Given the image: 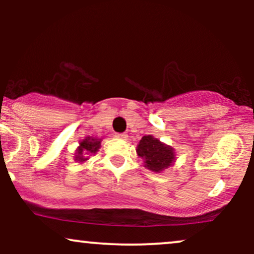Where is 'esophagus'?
<instances>
[{
  "instance_id": "34e87169",
  "label": "esophagus",
  "mask_w": 254,
  "mask_h": 254,
  "mask_svg": "<svg viewBox=\"0 0 254 254\" xmlns=\"http://www.w3.org/2000/svg\"><path fill=\"white\" fill-rule=\"evenodd\" d=\"M115 136L119 139H127V133H124V132H118V133H116Z\"/></svg>"
}]
</instances>
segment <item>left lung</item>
I'll list each match as a JSON object with an SVG mask.
<instances>
[{"label": "left lung", "instance_id": "8db88e82", "mask_svg": "<svg viewBox=\"0 0 254 254\" xmlns=\"http://www.w3.org/2000/svg\"><path fill=\"white\" fill-rule=\"evenodd\" d=\"M136 151L144 160L145 167L153 172H161L168 168L174 160L173 149L150 135L142 137Z\"/></svg>", "mask_w": 254, "mask_h": 254}]
</instances>
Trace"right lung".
<instances>
[{
    "label": "right lung",
    "instance_id": "right-lung-1",
    "mask_svg": "<svg viewBox=\"0 0 254 254\" xmlns=\"http://www.w3.org/2000/svg\"><path fill=\"white\" fill-rule=\"evenodd\" d=\"M100 148V141L92 137H86L80 143V147L76 150V157L75 160L78 162L86 161V157H88L89 154H95Z\"/></svg>",
    "mask_w": 254,
    "mask_h": 254
}]
</instances>
